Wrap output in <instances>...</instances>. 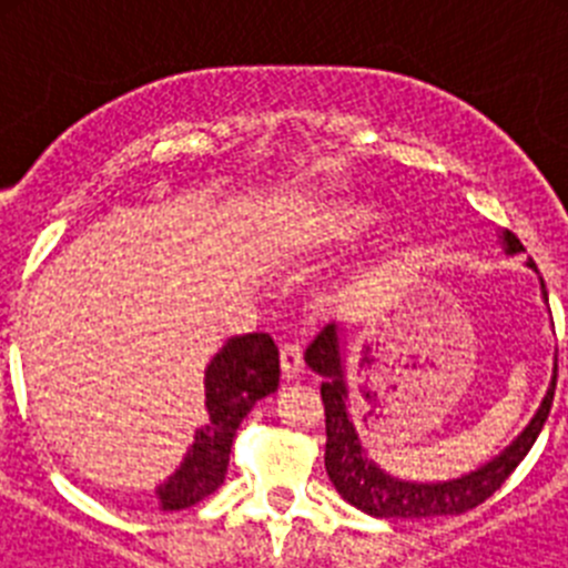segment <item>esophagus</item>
<instances>
[{
    "mask_svg": "<svg viewBox=\"0 0 568 568\" xmlns=\"http://www.w3.org/2000/svg\"><path fill=\"white\" fill-rule=\"evenodd\" d=\"M304 369V349L298 344H284L281 346V378L293 381L298 378Z\"/></svg>",
    "mask_w": 568,
    "mask_h": 568,
    "instance_id": "obj_1",
    "label": "esophagus"
}]
</instances>
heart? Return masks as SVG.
<instances>
[{
    "instance_id": "heart-1",
    "label": "heart",
    "mask_w": 568,
    "mask_h": 568,
    "mask_svg": "<svg viewBox=\"0 0 568 568\" xmlns=\"http://www.w3.org/2000/svg\"><path fill=\"white\" fill-rule=\"evenodd\" d=\"M369 222V213L364 210H355V213L344 215H327V219H318L313 227H298L293 235L284 239V250L290 253H301V250L321 247V244H333V241L349 239L355 230H361V224Z\"/></svg>"
}]
</instances>
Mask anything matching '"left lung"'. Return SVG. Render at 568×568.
Wrapping results in <instances>:
<instances>
[{
    "label": "left lung",
    "instance_id": "8db88e82",
    "mask_svg": "<svg viewBox=\"0 0 568 568\" xmlns=\"http://www.w3.org/2000/svg\"><path fill=\"white\" fill-rule=\"evenodd\" d=\"M504 239L511 253L524 250L515 233H506ZM304 358H307L310 369L324 378V384H321L324 418H327L324 466H327L329 480H333L341 498L358 506L366 515H373V518H438V515H460V511H469L484 504L486 498H491L506 484V478L518 469L520 460L529 455L531 444L538 440L540 429L549 418L555 386H558V369H555V378H551L549 393H546L538 415L520 433V438L491 464L480 466L478 471L464 475L458 480H449V484H409V480H398L381 471L361 449L353 420L346 415V386L344 375H341L338 335H335L333 324H327L315 335Z\"/></svg>",
    "mask_w": 568,
    "mask_h": 568
}]
</instances>
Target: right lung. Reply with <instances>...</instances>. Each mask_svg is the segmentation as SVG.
I'll return each instance as SVG.
<instances>
[{
	"label": "right lung",
	"instance_id": "right-lung-1",
	"mask_svg": "<svg viewBox=\"0 0 568 568\" xmlns=\"http://www.w3.org/2000/svg\"><path fill=\"white\" fill-rule=\"evenodd\" d=\"M278 346L267 333L230 338L210 361L204 378L210 424L195 433V444L173 478L155 489L162 509H187L224 484L235 429L255 400L278 389Z\"/></svg>",
	"mask_w": 568,
	"mask_h": 568
}]
</instances>
